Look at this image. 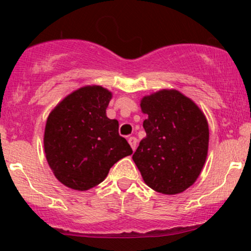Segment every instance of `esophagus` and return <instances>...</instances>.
Returning a JSON list of instances; mask_svg holds the SVG:
<instances>
[{"mask_svg": "<svg viewBox=\"0 0 251 251\" xmlns=\"http://www.w3.org/2000/svg\"><path fill=\"white\" fill-rule=\"evenodd\" d=\"M128 142L130 144V146H131V149L135 151L136 147H137V138H136V137H130V138L128 139Z\"/></svg>", "mask_w": 251, "mask_h": 251, "instance_id": "esophagus-1", "label": "esophagus"}]
</instances>
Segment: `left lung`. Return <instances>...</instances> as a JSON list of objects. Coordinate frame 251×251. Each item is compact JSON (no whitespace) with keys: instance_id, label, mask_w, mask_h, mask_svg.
<instances>
[{"instance_id":"1","label":"left lung","mask_w":251,"mask_h":251,"mask_svg":"<svg viewBox=\"0 0 251 251\" xmlns=\"http://www.w3.org/2000/svg\"><path fill=\"white\" fill-rule=\"evenodd\" d=\"M146 137L132 155L152 190L174 195L198 179L208 154L209 126L203 112L181 92L163 89L140 101Z\"/></svg>"}]
</instances>
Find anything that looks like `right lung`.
Returning a JSON list of instances; mask_svg holds the SVG:
<instances>
[{
    "label": "right lung",
    "instance_id": "obj_1",
    "mask_svg": "<svg viewBox=\"0 0 251 251\" xmlns=\"http://www.w3.org/2000/svg\"><path fill=\"white\" fill-rule=\"evenodd\" d=\"M112 92L85 85L66 96L48 116L44 152L58 180L87 191L105 179L114 163L132 150L119 135V122L106 116Z\"/></svg>",
    "mask_w": 251,
    "mask_h": 251
}]
</instances>
